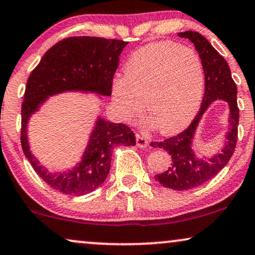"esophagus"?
<instances>
[{
  "mask_svg": "<svg viewBox=\"0 0 255 255\" xmlns=\"http://www.w3.org/2000/svg\"><path fill=\"white\" fill-rule=\"evenodd\" d=\"M136 144L140 148H145L148 145V140L143 136V135L136 134Z\"/></svg>",
  "mask_w": 255,
  "mask_h": 255,
  "instance_id": "obj_1",
  "label": "esophagus"
}]
</instances>
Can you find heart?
<instances>
[{"mask_svg": "<svg viewBox=\"0 0 255 255\" xmlns=\"http://www.w3.org/2000/svg\"><path fill=\"white\" fill-rule=\"evenodd\" d=\"M124 72L112 84V99L124 120L140 117L147 103L155 129L171 135L195 117L204 90V67L195 51L171 40L148 44L131 54Z\"/></svg>", "mask_w": 255, "mask_h": 255, "instance_id": "1", "label": "heart"}]
</instances>
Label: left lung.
<instances>
[{"mask_svg":"<svg viewBox=\"0 0 255 255\" xmlns=\"http://www.w3.org/2000/svg\"><path fill=\"white\" fill-rule=\"evenodd\" d=\"M179 37L191 40L198 51L204 67L205 92L201 110L185 130L163 142H151L154 148L164 149L171 156V164L162 174L155 175V179L165 188L189 190L204 184L218 174L232 157L238 140L239 108L237 104V85L231 76L229 64L220 56L204 36L199 32H179ZM224 100L230 107V128L226 135V144L222 152L210 159H198L192 149V142L199 121L213 101Z\"/></svg>","mask_w":255,"mask_h":255,"instance_id":"left-lung-1","label":"left lung"}]
</instances>
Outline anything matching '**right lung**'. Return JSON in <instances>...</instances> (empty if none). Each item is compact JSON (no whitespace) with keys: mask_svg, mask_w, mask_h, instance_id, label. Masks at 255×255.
Listing matches in <instances>:
<instances>
[{"mask_svg":"<svg viewBox=\"0 0 255 255\" xmlns=\"http://www.w3.org/2000/svg\"><path fill=\"white\" fill-rule=\"evenodd\" d=\"M127 42L79 36L60 40L49 49L26 81L22 104L21 143L25 157L37 175L57 191L81 196L94 191L107 178L112 150L117 145H135V134L128 126L97 119L81 161L64 172H49L31 154L28 121L47 98L67 91L111 96L120 54Z\"/></svg>","mask_w":255,"mask_h":255,"instance_id":"1","label":"right lung"}]
</instances>
